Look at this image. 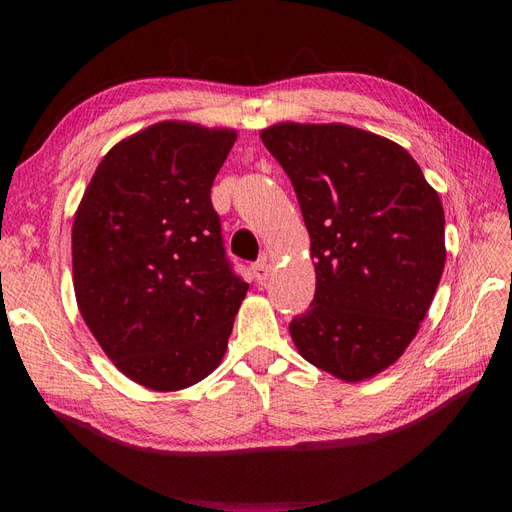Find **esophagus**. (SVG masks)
Instances as JSON below:
<instances>
[{"instance_id": "esophagus-1", "label": "esophagus", "mask_w": 512, "mask_h": 512, "mask_svg": "<svg viewBox=\"0 0 512 512\" xmlns=\"http://www.w3.org/2000/svg\"><path fill=\"white\" fill-rule=\"evenodd\" d=\"M252 271H254L256 282L258 284H265L269 280V275H271V265H269L267 260H260V262H256V265L252 267Z\"/></svg>"}]
</instances>
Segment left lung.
Here are the masks:
<instances>
[{"label": "left lung", "mask_w": 512, "mask_h": 512, "mask_svg": "<svg viewBox=\"0 0 512 512\" xmlns=\"http://www.w3.org/2000/svg\"><path fill=\"white\" fill-rule=\"evenodd\" d=\"M260 138L312 241L316 294L292 318V342L339 380L376 376L404 354L440 284V196L404 147L344 123H277Z\"/></svg>", "instance_id": "1"}]
</instances>
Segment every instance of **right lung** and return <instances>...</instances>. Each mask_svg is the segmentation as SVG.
Instances as JSON below:
<instances>
[{"label": "right lung", "instance_id": "obj_1", "mask_svg": "<svg viewBox=\"0 0 512 512\" xmlns=\"http://www.w3.org/2000/svg\"><path fill=\"white\" fill-rule=\"evenodd\" d=\"M237 132L160 121L98 164L72 224L74 294L115 367L181 391L220 365L247 286L224 252L211 185Z\"/></svg>", "mask_w": 512, "mask_h": 512}]
</instances>
